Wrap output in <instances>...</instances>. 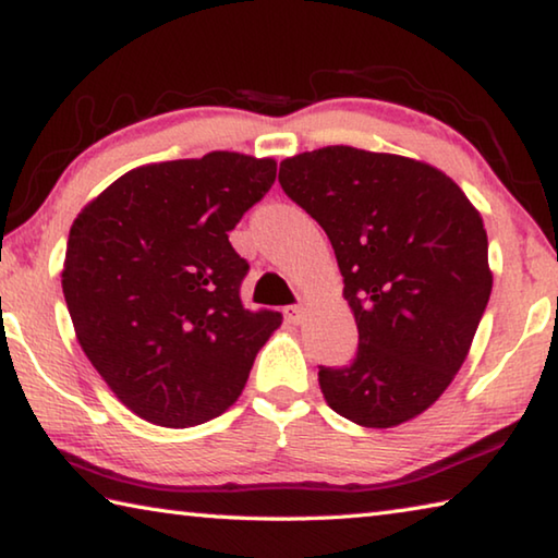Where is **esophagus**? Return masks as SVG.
I'll return each instance as SVG.
<instances>
[{"label":"esophagus","instance_id":"34e87169","mask_svg":"<svg viewBox=\"0 0 558 558\" xmlns=\"http://www.w3.org/2000/svg\"><path fill=\"white\" fill-rule=\"evenodd\" d=\"M286 317H288V323H292V325H300V323H302V307H300V305H290V307H286Z\"/></svg>","mask_w":558,"mask_h":558}]
</instances>
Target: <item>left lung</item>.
<instances>
[{
	"mask_svg": "<svg viewBox=\"0 0 558 558\" xmlns=\"http://www.w3.org/2000/svg\"><path fill=\"white\" fill-rule=\"evenodd\" d=\"M278 182L323 226L359 347L319 366L329 409L364 428L421 415L456 379L493 292L483 216L440 169L332 145L280 162Z\"/></svg>",
	"mask_w": 558,
	"mask_h": 558,
	"instance_id": "1",
	"label": "left lung"
}]
</instances>
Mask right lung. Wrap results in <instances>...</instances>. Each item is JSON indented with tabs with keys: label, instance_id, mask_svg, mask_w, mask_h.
I'll use <instances>...</instances> for the list:
<instances>
[{
	"label": "right lung",
	"instance_id": "add662e5",
	"mask_svg": "<svg viewBox=\"0 0 558 558\" xmlns=\"http://www.w3.org/2000/svg\"><path fill=\"white\" fill-rule=\"evenodd\" d=\"M276 159L209 153L145 165L75 216L61 272L75 337L112 393L155 426L221 415L282 317L241 302L229 243L276 182Z\"/></svg>",
	"mask_w": 558,
	"mask_h": 558
}]
</instances>
